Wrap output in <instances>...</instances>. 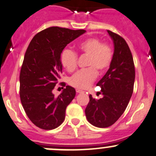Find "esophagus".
<instances>
[{"mask_svg": "<svg viewBox=\"0 0 156 156\" xmlns=\"http://www.w3.org/2000/svg\"><path fill=\"white\" fill-rule=\"evenodd\" d=\"M76 91L77 93H84L83 90H79V89H76Z\"/></svg>", "mask_w": 156, "mask_h": 156, "instance_id": "obj_1", "label": "esophagus"}]
</instances>
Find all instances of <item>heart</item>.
<instances>
[{"label":"heart","instance_id":"obj_1","mask_svg":"<svg viewBox=\"0 0 156 156\" xmlns=\"http://www.w3.org/2000/svg\"><path fill=\"white\" fill-rule=\"evenodd\" d=\"M78 51L87 56V66L89 68L77 72L69 79V84L78 89H86L95 80L97 72L103 73L109 67L113 53L110 46L102 44L96 37H90L81 41L77 46ZM61 63L69 72H73L77 66V55L73 50L66 49L61 54Z\"/></svg>","mask_w":156,"mask_h":156}]
</instances>
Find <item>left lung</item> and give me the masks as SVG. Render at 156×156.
<instances>
[{
  "instance_id": "1",
  "label": "left lung",
  "mask_w": 156,
  "mask_h": 156,
  "mask_svg": "<svg viewBox=\"0 0 156 156\" xmlns=\"http://www.w3.org/2000/svg\"><path fill=\"white\" fill-rule=\"evenodd\" d=\"M114 45L112 63L106 73L96 85L101 88L103 97L93 99L85 109L90 124L99 128H106L114 124L126 109L133 92L135 66L133 55L123 38L107 30Z\"/></svg>"
}]
</instances>
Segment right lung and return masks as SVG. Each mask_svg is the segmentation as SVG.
<instances>
[{"label":"right lung","mask_w":156,"mask_h":156,"mask_svg":"<svg viewBox=\"0 0 156 156\" xmlns=\"http://www.w3.org/2000/svg\"><path fill=\"white\" fill-rule=\"evenodd\" d=\"M85 32L51 27L37 34L27 49L20 74V101L28 118L42 129L61 125L66 106L75 97V89L69 86L57 97L53 90L63 69L62 51Z\"/></svg>","instance_id":"right-lung-1"}]
</instances>
